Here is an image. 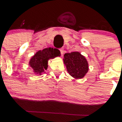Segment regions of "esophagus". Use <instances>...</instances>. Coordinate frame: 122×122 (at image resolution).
Segmentation results:
<instances>
[{
  "instance_id": "obj_1",
  "label": "esophagus",
  "mask_w": 122,
  "mask_h": 122,
  "mask_svg": "<svg viewBox=\"0 0 122 122\" xmlns=\"http://www.w3.org/2000/svg\"><path fill=\"white\" fill-rule=\"evenodd\" d=\"M59 51H60L61 54H63V53H64V49H63V48H61V49H59Z\"/></svg>"
}]
</instances>
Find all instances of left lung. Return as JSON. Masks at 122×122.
Returning a JSON list of instances; mask_svg holds the SVG:
<instances>
[{"instance_id": "1", "label": "left lung", "mask_w": 122, "mask_h": 122, "mask_svg": "<svg viewBox=\"0 0 122 122\" xmlns=\"http://www.w3.org/2000/svg\"><path fill=\"white\" fill-rule=\"evenodd\" d=\"M63 60L69 74L73 78H83L88 71L87 60L78 52L65 54Z\"/></svg>"}]
</instances>
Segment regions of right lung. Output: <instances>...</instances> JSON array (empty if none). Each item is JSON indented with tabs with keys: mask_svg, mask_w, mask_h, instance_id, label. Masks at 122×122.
Returning a JSON list of instances; mask_svg holds the SVG:
<instances>
[{
	"mask_svg": "<svg viewBox=\"0 0 122 122\" xmlns=\"http://www.w3.org/2000/svg\"><path fill=\"white\" fill-rule=\"evenodd\" d=\"M60 54L59 50L53 48H46L42 51H39L31 57L30 61V66L33 68L36 74L44 72L47 68L48 60L57 57Z\"/></svg>",
	"mask_w": 122,
	"mask_h": 122,
	"instance_id": "1",
	"label": "right lung"
}]
</instances>
